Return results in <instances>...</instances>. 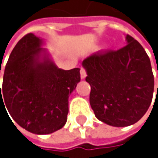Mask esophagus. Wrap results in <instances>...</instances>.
<instances>
[{"label":"esophagus","mask_w":158,"mask_h":158,"mask_svg":"<svg viewBox=\"0 0 158 158\" xmlns=\"http://www.w3.org/2000/svg\"><path fill=\"white\" fill-rule=\"evenodd\" d=\"M86 76H87V74H86V70H85V69L81 68V69H80V78L83 79L86 78Z\"/></svg>","instance_id":"obj_1"}]
</instances>
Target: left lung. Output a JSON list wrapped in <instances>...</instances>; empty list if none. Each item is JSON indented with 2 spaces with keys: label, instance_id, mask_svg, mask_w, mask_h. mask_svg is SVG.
I'll return each mask as SVG.
<instances>
[{
  "label": "left lung",
  "instance_id": "8db88e82",
  "mask_svg": "<svg viewBox=\"0 0 158 158\" xmlns=\"http://www.w3.org/2000/svg\"><path fill=\"white\" fill-rule=\"evenodd\" d=\"M125 38L127 45L123 48L94 53L82 62L95 116L115 127L138 122L154 93V75L146 52L132 36Z\"/></svg>",
  "mask_w": 158,
  "mask_h": 158
}]
</instances>
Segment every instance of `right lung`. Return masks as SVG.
<instances>
[{
  "label": "right lung",
  "mask_w": 158,
  "mask_h": 158,
  "mask_svg": "<svg viewBox=\"0 0 158 158\" xmlns=\"http://www.w3.org/2000/svg\"><path fill=\"white\" fill-rule=\"evenodd\" d=\"M42 46L34 34L24 35L5 66L2 91L0 86V105H6L17 124L36 135L65 125L69 97L80 81V69H58Z\"/></svg>",
  "instance_id": "add662e5"
}]
</instances>
